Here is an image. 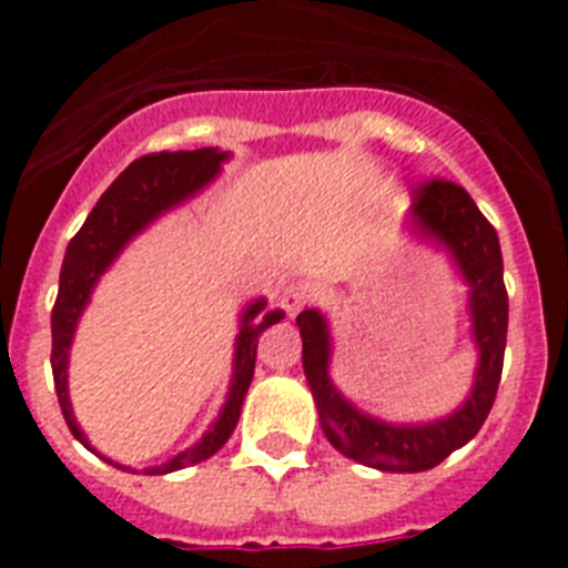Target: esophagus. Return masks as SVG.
<instances>
[{"label":"esophagus","mask_w":568,"mask_h":568,"mask_svg":"<svg viewBox=\"0 0 568 568\" xmlns=\"http://www.w3.org/2000/svg\"><path fill=\"white\" fill-rule=\"evenodd\" d=\"M310 301H315V287L307 281H293L284 295H281V307L287 310V315H298L301 310L307 307Z\"/></svg>","instance_id":"obj_1"}]
</instances>
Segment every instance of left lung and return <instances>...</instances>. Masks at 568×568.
Masks as SVG:
<instances>
[{
    "label": "left lung",
    "mask_w": 568,
    "mask_h": 568,
    "mask_svg": "<svg viewBox=\"0 0 568 568\" xmlns=\"http://www.w3.org/2000/svg\"><path fill=\"white\" fill-rule=\"evenodd\" d=\"M415 227L426 239L444 241L453 250L460 273L469 281V310L480 364L471 395L458 413L435 424L395 426L358 413L329 381V333L315 310L295 318L304 341V375L318 406L321 429L346 458L381 471H426L478 435L498 395L504 373L509 295L504 284L498 233L460 184L426 179L415 187Z\"/></svg>",
    "instance_id": "left-lung-1"
}]
</instances>
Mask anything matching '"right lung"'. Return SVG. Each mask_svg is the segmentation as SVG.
Here are the masks:
<instances>
[{"mask_svg": "<svg viewBox=\"0 0 568 568\" xmlns=\"http://www.w3.org/2000/svg\"><path fill=\"white\" fill-rule=\"evenodd\" d=\"M224 159H227V153H219L213 148L179 150V153L162 150V153L135 159L104 190L97 207L90 210L88 222L70 239L68 253H64L62 261V273H59L57 304H53V313H50V333H53L50 366H53V384H57L59 406H62V415L68 420V429L84 446H88V438H84L77 418L70 413L68 400V349L79 315H82L84 304L90 298V290L99 281V275L110 267V261L119 255V250L139 230L148 227L155 215H162L164 210L175 207L179 202L199 193L204 184L213 182V175L219 173ZM261 310H264V301H255L244 313V321H241V333L239 341H235L233 386H230L227 404H224L213 429L199 444L179 453L168 464L144 469V475H168V471L184 469V466H193L199 460H207L210 455H215L227 444L235 424H239L241 404H244V395L250 389V381H253L258 335L281 318V313H267L264 318H255Z\"/></svg>", "mask_w": 568, "mask_h": 568, "instance_id": "add662e5", "label": "right lung"}]
</instances>
